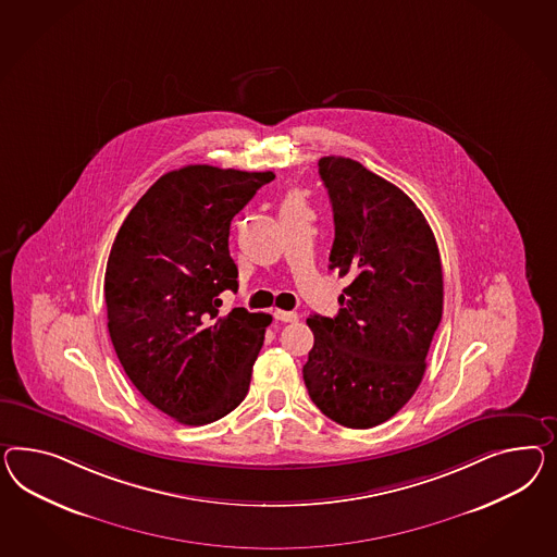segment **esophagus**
Returning <instances> with one entry per match:
<instances>
[{
  "label": "esophagus",
  "instance_id": "esophagus-1",
  "mask_svg": "<svg viewBox=\"0 0 557 557\" xmlns=\"http://www.w3.org/2000/svg\"><path fill=\"white\" fill-rule=\"evenodd\" d=\"M273 317H275V320H280V322H296L298 320L296 312H286V310H275Z\"/></svg>",
  "mask_w": 557,
  "mask_h": 557
}]
</instances>
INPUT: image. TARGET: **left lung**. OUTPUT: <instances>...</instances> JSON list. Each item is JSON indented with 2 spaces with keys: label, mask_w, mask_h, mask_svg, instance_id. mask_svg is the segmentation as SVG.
Wrapping results in <instances>:
<instances>
[{
  "label": "left lung",
  "mask_w": 557,
  "mask_h": 557,
  "mask_svg": "<svg viewBox=\"0 0 557 557\" xmlns=\"http://www.w3.org/2000/svg\"><path fill=\"white\" fill-rule=\"evenodd\" d=\"M331 196V268L348 286L334 318H308L314 346L304 364L310 399L332 421L367 430L393 418L425 373L442 320L436 237L409 196L364 165L320 158Z\"/></svg>",
  "instance_id": "left-lung-1"
}]
</instances>
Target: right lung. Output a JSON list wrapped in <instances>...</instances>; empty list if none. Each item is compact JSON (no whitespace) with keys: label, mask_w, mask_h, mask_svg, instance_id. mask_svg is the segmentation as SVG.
<instances>
[{"label":"right lung","mask_w":557,"mask_h":557,"mask_svg":"<svg viewBox=\"0 0 557 557\" xmlns=\"http://www.w3.org/2000/svg\"><path fill=\"white\" fill-rule=\"evenodd\" d=\"M273 172L172 170L137 200L106 271L107 329L123 371L151 406L184 425L225 418L249 392L270 314L233 308L231 221Z\"/></svg>","instance_id":"obj_1"}]
</instances>
